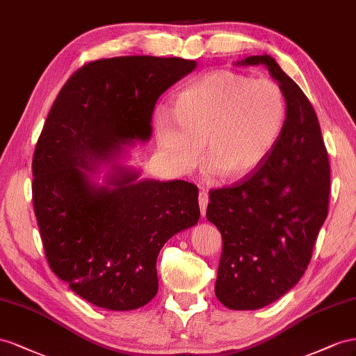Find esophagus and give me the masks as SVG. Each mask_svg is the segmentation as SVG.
<instances>
[{
  "mask_svg": "<svg viewBox=\"0 0 356 356\" xmlns=\"http://www.w3.org/2000/svg\"><path fill=\"white\" fill-rule=\"evenodd\" d=\"M198 204H200V210H201V215L204 216L206 215V209L209 204V195L206 194L204 191H201L198 194Z\"/></svg>",
  "mask_w": 356,
  "mask_h": 356,
  "instance_id": "1",
  "label": "esophagus"
}]
</instances>
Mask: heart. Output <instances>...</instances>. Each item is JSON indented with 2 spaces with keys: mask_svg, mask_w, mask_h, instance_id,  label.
<instances>
[{
  "mask_svg": "<svg viewBox=\"0 0 356 356\" xmlns=\"http://www.w3.org/2000/svg\"><path fill=\"white\" fill-rule=\"evenodd\" d=\"M288 101L279 83L232 70L201 76L172 99V115L155 118L156 140L172 168L206 161L228 180H241L268 159L283 134Z\"/></svg>",
  "mask_w": 356,
  "mask_h": 356,
  "instance_id": "b5f03b06",
  "label": "heart"
}]
</instances>
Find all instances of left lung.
<instances>
[{"mask_svg": "<svg viewBox=\"0 0 356 356\" xmlns=\"http://www.w3.org/2000/svg\"><path fill=\"white\" fill-rule=\"evenodd\" d=\"M266 65L288 101L286 125L268 159L232 186L211 189L206 216L222 236L215 293L231 310L268 306L293 288L328 215L330 161L316 111L270 55Z\"/></svg>", "mask_w": 356, "mask_h": 356, "instance_id": "left-lung-1", "label": "left lung"}]
</instances>
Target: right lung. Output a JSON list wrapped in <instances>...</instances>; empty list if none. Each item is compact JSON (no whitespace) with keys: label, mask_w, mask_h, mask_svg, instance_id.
<instances>
[{"label":"right lung","mask_w":356,"mask_h":356,"mask_svg":"<svg viewBox=\"0 0 356 356\" xmlns=\"http://www.w3.org/2000/svg\"><path fill=\"white\" fill-rule=\"evenodd\" d=\"M195 60L118 56L79 68L59 90L33 158V202L50 268L79 297L107 310L143 307L158 292L167 240L200 219L198 188L137 180L113 164L106 185L90 177L122 145L152 134L156 99Z\"/></svg>","instance_id":"1"}]
</instances>
